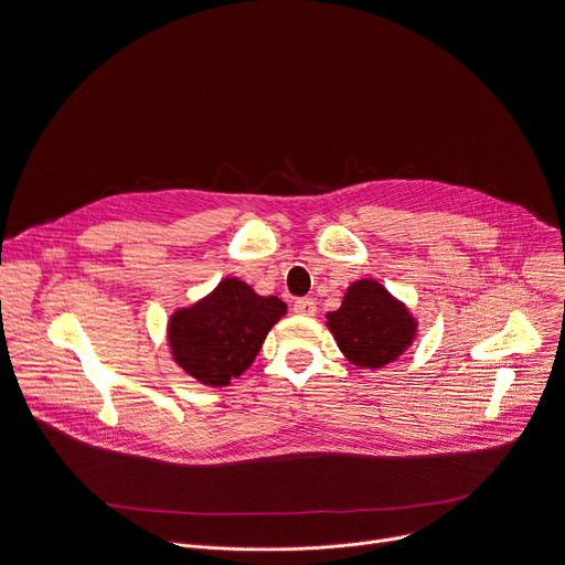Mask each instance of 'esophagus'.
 Listing matches in <instances>:
<instances>
[{
    "label": "esophagus",
    "instance_id": "esophagus-1",
    "mask_svg": "<svg viewBox=\"0 0 565 565\" xmlns=\"http://www.w3.org/2000/svg\"><path fill=\"white\" fill-rule=\"evenodd\" d=\"M294 311L300 317H315L317 315V302L311 298H298L294 302Z\"/></svg>",
    "mask_w": 565,
    "mask_h": 565
}]
</instances>
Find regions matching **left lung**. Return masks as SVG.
I'll return each instance as SVG.
<instances>
[{"label":"left lung","mask_w":565,"mask_h":565,"mask_svg":"<svg viewBox=\"0 0 565 565\" xmlns=\"http://www.w3.org/2000/svg\"><path fill=\"white\" fill-rule=\"evenodd\" d=\"M328 328L350 363L382 367L395 361L415 337V319L377 280L350 285L343 302L328 315Z\"/></svg>","instance_id":"1"}]
</instances>
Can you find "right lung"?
Wrapping results in <instances>:
<instances>
[{"mask_svg": "<svg viewBox=\"0 0 565 565\" xmlns=\"http://www.w3.org/2000/svg\"><path fill=\"white\" fill-rule=\"evenodd\" d=\"M285 311L280 298L258 296L246 282L226 278L193 307L174 311L168 326L172 356L198 382L228 386L254 363Z\"/></svg>", "mask_w": 565, "mask_h": 565, "instance_id": "obj_1", "label": "right lung"}]
</instances>
